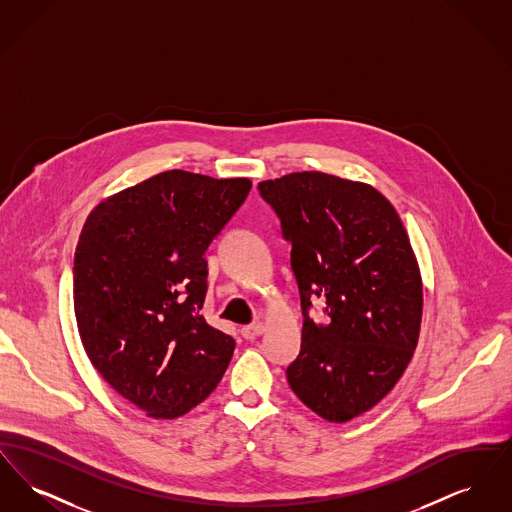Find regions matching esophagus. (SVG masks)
Returning a JSON list of instances; mask_svg holds the SVG:
<instances>
[{"label":"esophagus","instance_id":"34e87169","mask_svg":"<svg viewBox=\"0 0 512 512\" xmlns=\"http://www.w3.org/2000/svg\"><path fill=\"white\" fill-rule=\"evenodd\" d=\"M242 338L244 340H255V338H259L263 332H265V328H263V324L261 322H255V324H251V326H244L242 330Z\"/></svg>","mask_w":512,"mask_h":512}]
</instances>
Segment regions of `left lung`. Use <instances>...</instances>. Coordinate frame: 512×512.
Segmentation results:
<instances>
[{
    "instance_id": "left-lung-1",
    "label": "left lung",
    "mask_w": 512,
    "mask_h": 512,
    "mask_svg": "<svg viewBox=\"0 0 512 512\" xmlns=\"http://www.w3.org/2000/svg\"><path fill=\"white\" fill-rule=\"evenodd\" d=\"M257 190L292 244L303 328L290 388L318 416L347 422L386 397L413 357L422 280L407 230L363 182L305 171ZM317 300L324 325L308 315Z\"/></svg>"
}]
</instances>
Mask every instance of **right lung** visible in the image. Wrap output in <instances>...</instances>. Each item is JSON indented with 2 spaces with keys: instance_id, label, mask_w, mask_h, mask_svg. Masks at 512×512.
<instances>
[{
  "instance_id": "right-lung-1",
  "label": "right lung",
  "mask_w": 512,
  "mask_h": 512,
  "mask_svg": "<svg viewBox=\"0 0 512 512\" xmlns=\"http://www.w3.org/2000/svg\"><path fill=\"white\" fill-rule=\"evenodd\" d=\"M249 190L247 178L161 172L86 219L73 267L80 340L105 382L147 416L188 413L232 359L234 338L199 315L203 255Z\"/></svg>"
}]
</instances>
